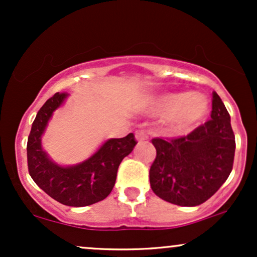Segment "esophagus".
Masks as SVG:
<instances>
[{
	"label": "esophagus",
	"mask_w": 257,
	"mask_h": 257,
	"mask_svg": "<svg viewBox=\"0 0 257 257\" xmlns=\"http://www.w3.org/2000/svg\"><path fill=\"white\" fill-rule=\"evenodd\" d=\"M135 138H137L139 143H141V141L147 140V139H149V135H147V133L145 131H137L135 132Z\"/></svg>",
	"instance_id": "obj_1"
}]
</instances>
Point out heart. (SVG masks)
<instances>
[{
    "label": "heart",
    "instance_id": "1",
    "mask_svg": "<svg viewBox=\"0 0 257 257\" xmlns=\"http://www.w3.org/2000/svg\"><path fill=\"white\" fill-rule=\"evenodd\" d=\"M208 99L198 93H168L153 101L152 111L168 114V129L181 134L192 129L208 112Z\"/></svg>",
    "mask_w": 257,
    "mask_h": 257
}]
</instances>
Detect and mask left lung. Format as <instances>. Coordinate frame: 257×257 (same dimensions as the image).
Wrapping results in <instances>:
<instances>
[{
	"mask_svg": "<svg viewBox=\"0 0 257 257\" xmlns=\"http://www.w3.org/2000/svg\"><path fill=\"white\" fill-rule=\"evenodd\" d=\"M210 117L186 137L152 139L157 155L150 169V184L159 198L180 206L199 205L229 176L234 133L228 111L215 91Z\"/></svg>",
	"mask_w": 257,
	"mask_h": 257,
	"instance_id": "left-lung-1",
	"label": "left lung"
}]
</instances>
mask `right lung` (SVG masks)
Returning a JSON list of instances; mask_svg holds the SVG:
<instances>
[{
	"instance_id": "obj_1",
	"label": "right lung",
	"mask_w": 257,
	"mask_h": 257,
	"mask_svg": "<svg viewBox=\"0 0 257 257\" xmlns=\"http://www.w3.org/2000/svg\"><path fill=\"white\" fill-rule=\"evenodd\" d=\"M67 95L55 93L37 112L26 146L29 174L38 187L57 202L69 206H87L111 193L120 162L133 151L137 140L133 133L124 138L110 139L82 163L72 167L55 164L42 150L41 138L53 112Z\"/></svg>"
}]
</instances>
